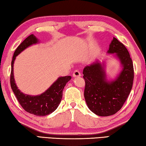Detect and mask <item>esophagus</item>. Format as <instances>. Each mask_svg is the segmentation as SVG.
Here are the masks:
<instances>
[{"label": "esophagus", "mask_w": 146, "mask_h": 146, "mask_svg": "<svg viewBox=\"0 0 146 146\" xmlns=\"http://www.w3.org/2000/svg\"><path fill=\"white\" fill-rule=\"evenodd\" d=\"M73 76L74 77H78V76H80L81 74L80 72L78 70H75L73 73Z\"/></svg>", "instance_id": "34e87169"}]
</instances>
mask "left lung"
<instances>
[{"instance_id": "left-lung-1", "label": "left lung", "mask_w": 146, "mask_h": 146, "mask_svg": "<svg viewBox=\"0 0 146 146\" xmlns=\"http://www.w3.org/2000/svg\"><path fill=\"white\" fill-rule=\"evenodd\" d=\"M108 53L119 60L121 70L113 80H108L106 62L97 60L83 70L84 98L88 108L97 115H113L122 108L132 89L134 70L129 53L124 45L113 37Z\"/></svg>"}]
</instances>
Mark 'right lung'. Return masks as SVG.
<instances>
[{
  "instance_id": "1",
  "label": "right lung",
  "mask_w": 146,
  "mask_h": 146,
  "mask_svg": "<svg viewBox=\"0 0 146 146\" xmlns=\"http://www.w3.org/2000/svg\"><path fill=\"white\" fill-rule=\"evenodd\" d=\"M38 42V39L32 34L28 36L16 49L11 61L10 84L19 102L26 111L36 116H46L55 111L58 108L62 97L64 86L71 80V76L58 77L48 90L38 95H27L19 90L13 75V64L16 56L27 48Z\"/></svg>"
}]
</instances>
